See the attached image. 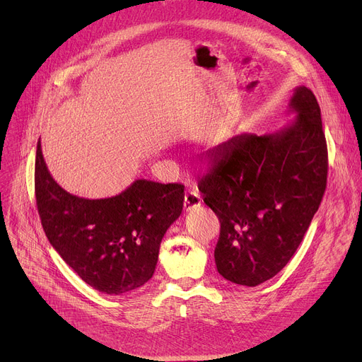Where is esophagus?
<instances>
[{
    "mask_svg": "<svg viewBox=\"0 0 362 362\" xmlns=\"http://www.w3.org/2000/svg\"><path fill=\"white\" fill-rule=\"evenodd\" d=\"M202 203V199H200V194L196 192V190H189L186 194H185V202H183V206H185V211L189 212L192 209H196L197 206H200Z\"/></svg>",
    "mask_w": 362,
    "mask_h": 362,
    "instance_id": "1",
    "label": "esophagus"
}]
</instances>
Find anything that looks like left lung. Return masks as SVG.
<instances>
[{"label": "left lung", "mask_w": 362, "mask_h": 362, "mask_svg": "<svg viewBox=\"0 0 362 362\" xmlns=\"http://www.w3.org/2000/svg\"><path fill=\"white\" fill-rule=\"evenodd\" d=\"M288 113L295 119L274 133H242L211 148L212 168L199 182L221 221L218 272L238 285H259L289 262L327 187L328 151L314 93L296 87Z\"/></svg>", "instance_id": "obj_1"}]
</instances>
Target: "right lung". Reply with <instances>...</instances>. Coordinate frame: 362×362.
<instances>
[{"mask_svg":"<svg viewBox=\"0 0 362 362\" xmlns=\"http://www.w3.org/2000/svg\"><path fill=\"white\" fill-rule=\"evenodd\" d=\"M35 199L42 229L63 261L91 288L120 295L153 276L160 242L182 214L185 186L137 179L112 197H78L49 175L38 140Z\"/></svg>","mask_w":362,"mask_h":362,"instance_id":"right-lung-1","label":"right lung"}]
</instances>
